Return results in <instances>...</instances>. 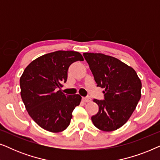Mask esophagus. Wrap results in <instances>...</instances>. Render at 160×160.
Masks as SVG:
<instances>
[{
	"mask_svg": "<svg viewBox=\"0 0 160 160\" xmlns=\"http://www.w3.org/2000/svg\"><path fill=\"white\" fill-rule=\"evenodd\" d=\"M82 101L84 102H88L91 101V98L89 97H86V98H82Z\"/></svg>",
	"mask_w": 160,
	"mask_h": 160,
	"instance_id": "1",
	"label": "esophagus"
}]
</instances>
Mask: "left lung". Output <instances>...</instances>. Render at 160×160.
<instances>
[{"label": "left lung", "mask_w": 160, "mask_h": 160, "mask_svg": "<svg viewBox=\"0 0 160 160\" xmlns=\"http://www.w3.org/2000/svg\"><path fill=\"white\" fill-rule=\"evenodd\" d=\"M97 87L104 89L105 100L94 99L99 107L92 117L94 125L111 132L130 119L141 97V81L132 67L113 57L101 53L83 54Z\"/></svg>", "instance_id": "obj_1"}]
</instances>
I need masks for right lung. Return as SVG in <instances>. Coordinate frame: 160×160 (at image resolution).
Segmentation results:
<instances>
[{
  "mask_svg": "<svg viewBox=\"0 0 160 160\" xmlns=\"http://www.w3.org/2000/svg\"><path fill=\"white\" fill-rule=\"evenodd\" d=\"M78 60H84L78 52H51L32 60L21 76L20 94L26 110L38 126L49 132L65 130L82 100L78 94L65 95L60 89L67 81L69 66Z\"/></svg>",
  "mask_w": 160,
  "mask_h": 160,
  "instance_id": "right-lung-1",
  "label": "right lung"
}]
</instances>
